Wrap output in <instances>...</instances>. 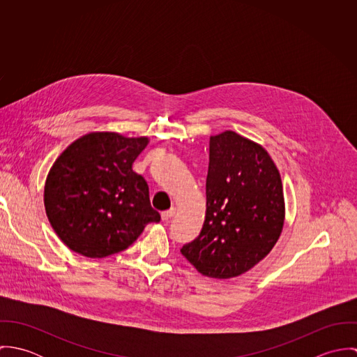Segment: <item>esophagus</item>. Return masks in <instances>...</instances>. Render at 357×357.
<instances>
[{"mask_svg": "<svg viewBox=\"0 0 357 357\" xmlns=\"http://www.w3.org/2000/svg\"><path fill=\"white\" fill-rule=\"evenodd\" d=\"M174 213H176V208L172 207V208H169V210H166V211H162L160 217H162L163 221H169V220L174 215Z\"/></svg>", "mask_w": 357, "mask_h": 357, "instance_id": "esophagus-1", "label": "esophagus"}]
</instances>
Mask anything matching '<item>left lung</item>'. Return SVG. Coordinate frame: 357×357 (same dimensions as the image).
<instances>
[{"mask_svg":"<svg viewBox=\"0 0 357 357\" xmlns=\"http://www.w3.org/2000/svg\"><path fill=\"white\" fill-rule=\"evenodd\" d=\"M283 221L282 180L268 153L232 130L211 136L204 228L181 255L204 276L235 278L272 250Z\"/></svg>","mask_w":357,"mask_h":357,"instance_id":"obj_1","label":"left lung"}]
</instances>
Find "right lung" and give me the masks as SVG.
I'll use <instances>...</instances> for the list:
<instances>
[{
    "label": "right lung",
    "mask_w": 357,
    "mask_h": 357,
    "mask_svg": "<svg viewBox=\"0 0 357 357\" xmlns=\"http://www.w3.org/2000/svg\"><path fill=\"white\" fill-rule=\"evenodd\" d=\"M149 143L118 133H89L52 166L44 202L52 228L78 255L102 258L128 249L160 214L132 165Z\"/></svg>",
    "instance_id": "obj_1"
}]
</instances>
